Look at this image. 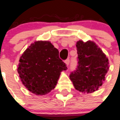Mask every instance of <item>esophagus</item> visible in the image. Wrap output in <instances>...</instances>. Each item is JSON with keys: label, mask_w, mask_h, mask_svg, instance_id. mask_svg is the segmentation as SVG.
<instances>
[{"label": "esophagus", "mask_w": 120, "mask_h": 120, "mask_svg": "<svg viewBox=\"0 0 120 120\" xmlns=\"http://www.w3.org/2000/svg\"><path fill=\"white\" fill-rule=\"evenodd\" d=\"M65 64L67 65V66H68L69 63H70V59H69V58L67 59V60L65 61Z\"/></svg>", "instance_id": "esophagus-1"}]
</instances>
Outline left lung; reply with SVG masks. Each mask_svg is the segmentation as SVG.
Here are the masks:
<instances>
[{"label": "left lung", "instance_id": "left-lung-1", "mask_svg": "<svg viewBox=\"0 0 120 120\" xmlns=\"http://www.w3.org/2000/svg\"><path fill=\"white\" fill-rule=\"evenodd\" d=\"M78 65L70 79L77 90L92 93L97 90L105 79L109 69L106 55L94 42L79 40L76 42Z\"/></svg>", "mask_w": 120, "mask_h": 120}]
</instances>
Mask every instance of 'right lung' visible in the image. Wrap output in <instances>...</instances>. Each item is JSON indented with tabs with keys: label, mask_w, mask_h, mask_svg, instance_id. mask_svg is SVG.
I'll return each instance as SVG.
<instances>
[{
	"label": "right lung",
	"mask_w": 120,
	"mask_h": 120,
	"mask_svg": "<svg viewBox=\"0 0 120 120\" xmlns=\"http://www.w3.org/2000/svg\"><path fill=\"white\" fill-rule=\"evenodd\" d=\"M67 65L50 41H38L26 49L19 58L17 71L28 90L38 95L48 94L55 87Z\"/></svg>",
	"instance_id": "obj_1"
}]
</instances>
